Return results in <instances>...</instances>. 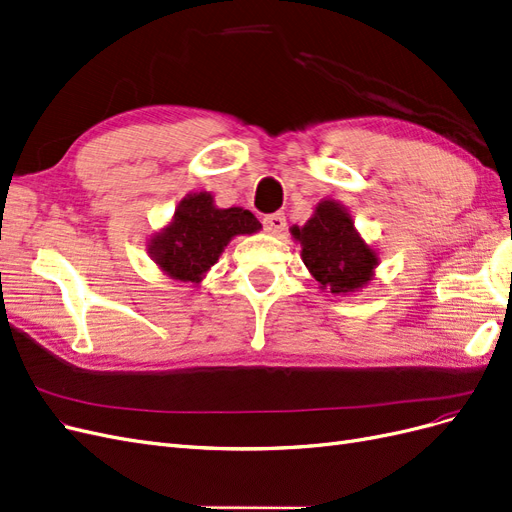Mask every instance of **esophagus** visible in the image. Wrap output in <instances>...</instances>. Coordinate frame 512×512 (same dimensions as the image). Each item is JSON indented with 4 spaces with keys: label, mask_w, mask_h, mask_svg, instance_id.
Instances as JSON below:
<instances>
[{
    "label": "esophagus",
    "mask_w": 512,
    "mask_h": 512,
    "mask_svg": "<svg viewBox=\"0 0 512 512\" xmlns=\"http://www.w3.org/2000/svg\"><path fill=\"white\" fill-rule=\"evenodd\" d=\"M262 224H265V230L271 232V235H280L286 226V218H284V213H271V215H265Z\"/></svg>",
    "instance_id": "34e87169"
}]
</instances>
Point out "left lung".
Instances as JSON below:
<instances>
[{
  "instance_id": "8db88e82",
  "label": "left lung",
  "mask_w": 512,
  "mask_h": 512,
  "mask_svg": "<svg viewBox=\"0 0 512 512\" xmlns=\"http://www.w3.org/2000/svg\"><path fill=\"white\" fill-rule=\"evenodd\" d=\"M290 232L303 245L305 267L322 290L346 294L374 277L378 254L359 237L350 213L335 200H322L305 226H292Z\"/></svg>"
}]
</instances>
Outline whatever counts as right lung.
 Masks as SVG:
<instances>
[{"label":"right lung","instance_id":"1","mask_svg":"<svg viewBox=\"0 0 512 512\" xmlns=\"http://www.w3.org/2000/svg\"><path fill=\"white\" fill-rule=\"evenodd\" d=\"M260 228L256 215L247 209H218L209 192L188 194L173 222L151 239L149 254L173 280L198 284L232 237L252 235Z\"/></svg>","mask_w":512,"mask_h":512}]
</instances>
